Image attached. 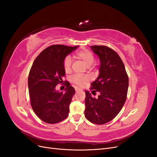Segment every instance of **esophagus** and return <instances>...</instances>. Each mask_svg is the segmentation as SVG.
Wrapping results in <instances>:
<instances>
[{
	"label": "esophagus",
	"instance_id": "34e87169",
	"mask_svg": "<svg viewBox=\"0 0 157 157\" xmlns=\"http://www.w3.org/2000/svg\"><path fill=\"white\" fill-rule=\"evenodd\" d=\"M75 90H76V92H80V91H82V89H80V88H77V87H76V88H75Z\"/></svg>",
	"mask_w": 157,
	"mask_h": 157
}]
</instances>
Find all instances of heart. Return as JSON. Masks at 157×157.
<instances>
[{"mask_svg":"<svg viewBox=\"0 0 157 157\" xmlns=\"http://www.w3.org/2000/svg\"><path fill=\"white\" fill-rule=\"evenodd\" d=\"M77 56L79 58L83 60L84 62L88 66L91 65L94 61V56L91 52L87 50H83L78 52ZM72 59L70 56H67L63 61V68L66 73H69L71 71ZM88 79L87 76L75 75L71 77V80L78 86H82Z\"/></svg>","mask_w":157,"mask_h":157,"instance_id":"heart-1","label":"heart"}]
</instances>
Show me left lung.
Segmentation results:
<instances>
[{"label":"left lung","instance_id":"left-lung-1","mask_svg":"<svg viewBox=\"0 0 157 157\" xmlns=\"http://www.w3.org/2000/svg\"><path fill=\"white\" fill-rule=\"evenodd\" d=\"M90 48L99 59V75L92 85V90L99 92L98 98L85 91L84 115L96 124H103L113 120L124 106L128 88V77L120 56L105 46H92Z\"/></svg>","mask_w":157,"mask_h":157}]
</instances>
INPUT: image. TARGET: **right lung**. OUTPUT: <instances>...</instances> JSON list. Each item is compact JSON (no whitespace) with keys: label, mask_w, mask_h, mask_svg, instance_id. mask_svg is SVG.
Segmentation results:
<instances>
[{"label":"right lung","mask_w":157,"mask_h":157,"mask_svg":"<svg viewBox=\"0 0 157 157\" xmlns=\"http://www.w3.org/2000/svg\"><path fill=\"white\" fill-rule=\"evenodd\" d=\"M78 47L50 46L40 52L31 68L28 77L31 105L36 116L48 124L62 121L69 115L75 90L68 82L64 94L56 86L63 82L64 59Z\"/></svg>","instance_id":"right-lung-1"}]
</instances>
